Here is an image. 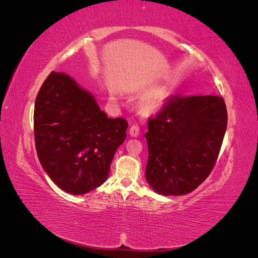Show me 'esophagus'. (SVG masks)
<instances>
[{
    "mask_svg": "<svg viewBox=\"0 0 258 258\" xmlns=\"http://www.w3.org/2000/svg\"><path fill=\"white\" fill-rule=\"evenodd\" d=\"M129 132H130V136H132V137H138V136L140 135V128H139L138 124H132L130 130H129Z\"/></svg>",
    "mask_w": 258,
    "mask_h": 258,
    "instance_id": "34e87169",
    "label": "esophagus"
}]
</instances>
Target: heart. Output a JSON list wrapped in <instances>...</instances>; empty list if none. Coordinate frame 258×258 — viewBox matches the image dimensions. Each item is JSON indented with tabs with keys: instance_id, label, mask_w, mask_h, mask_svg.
<instances>
[{
	"instance_id": "b5f03b06",
	"label": "heart",
	"mask_w": 258,
	"mask_h": 258,
	"mask_svg": "<svg viewBox=\"0 0 258 258\" xmlns=\"http://www.w3.org/2000/svg\"><path fill=\"white\" fill-rule=\"evenodd\" d=\"M163 100H165V93L162 91H156L142 100V102L140 103V111L145 115L154 113L161 106Z\"/></svg>"
}]
</instances>
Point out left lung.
<instances>
[{"label": "left lung", "instance_id": "obj_1", "mask_svg": "<svg viewBox=\"0 0 258 258\" xmlns=\"http://www.w3.org/2000/svg\"><path fill=\"white\" fill-rule=\"evenodd\" d=\"M227 119L222 97H168L148 117L147 183L165 196L196 189L215 166Z\"/></svg>", "mask_w": 258, "mask_h": 258}]
</instances>
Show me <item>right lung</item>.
Listing matches in <instances>:
<instances>
[{
    "instance_id": "1",
    "label": "right lung",
    "mask_w": 258,
    "mask_h": 258,
    "mask_svg": "<svg viewBox=\"0 0 258 258\" xmlns=\"http://www.w3.org/2000/svg\"><path fill=\"white\" fill-rule=\"evenodd\" d=\"M33 118L38 159L54 184L83 195L105 182L113 156L127 136L126 119L107 118L89 92L56 72L37 93Z\"/></svg>"
}]
</instances>
